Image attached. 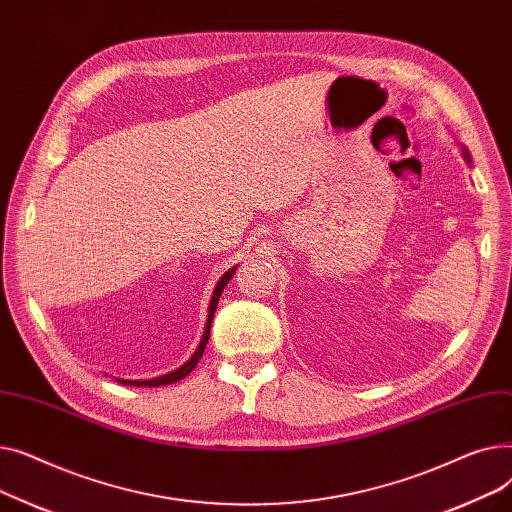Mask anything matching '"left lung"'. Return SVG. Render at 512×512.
Masks as SVG:
<instances>
[{
  "instance_id": "8db88e82",
  "label": "left lung",
  "mask_w": 512,
  "mask_h": 512,
  "mask_svg": "<svg viewBox=\"0 0 512 512\" xmlns=\"http://www.w3.org/2000/svg\"><path fill=\"white\" fill-rule=\"evenodd\" d=\"M461 147V155H463V159H465V164L469 166V168H473V159H471V153H469V149L465 147V145H461V143H456Z\"/></svg>"
}]
</instances>
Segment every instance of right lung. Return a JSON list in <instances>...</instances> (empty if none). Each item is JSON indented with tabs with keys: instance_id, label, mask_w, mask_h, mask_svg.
Returning a JSON list of instances; mask_svg holds the SVG:
<instances>
[{
	"instance_id": "1",
	"label": "right lung",
	"mask_w": 512,
	"mask_h": 512,
	"mask_svg": "<svg viewBox=\"0 0 512 512\" xmlns=\"http://www.w3.org/2000/svg\"><path fill=\"white\" fill-rule=\"evenodd\" d=\"M236 267H238V265L230 267V270L218 280V284H215V288H213V292H211L209 307H207L205 330H203V336H201V340H199V346L195 348V353L191 355V359H188L186 363H182L180 367H176V369L164 373V375H157V378H149V380H126V378H116V382H120V384H124V386H149V388H155V386H168V384H174V382L186 378V375L197 367L199 359L203 357L205 344L209 342V332H211V321H213L215 307H218V301H220V297H222V292H224V288L228 286V282L232 280V276H234V272H236Z\"/></svg>"
}]
</instances>
